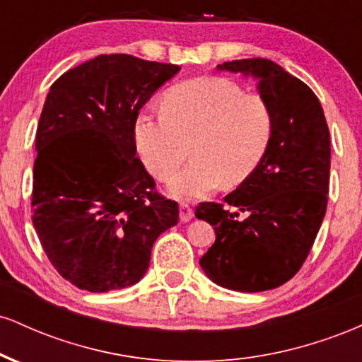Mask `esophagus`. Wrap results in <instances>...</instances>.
Instances as JSON below:
<instances>
[{"instance_id":"1","label":"esophagus","mask_w":362,"mask_h":362,"mask_svg":"<svg viewBox=\"0 0 362 362\" xmlns=\"http://www.w3.org/2000/svg\"><path fill=\"white\" fill-rule=\"evenodd\" d=\"M194 218V209L189 202H180V221H190Z\"/></svg>"}]
</instances>
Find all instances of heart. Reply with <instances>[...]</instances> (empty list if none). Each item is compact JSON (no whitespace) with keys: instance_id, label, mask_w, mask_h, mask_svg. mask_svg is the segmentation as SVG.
<instances>
[{"instance_id":"b5f03b06","label":"heart","mask_w":362,"mask_h":362,"mask_svg":"<svg viewBox=\"0 0 362 362\" xmlns=\"http://www.w3.org/2000/svg\"><path fill=\"white\" fill-rule=\"evenodd\" d=\"M272 112L257 93L238 83L201 76L173 86L163 112L144 110L136 119L138 153L149 172L167 180L194 149L192 163L170 182L178 197H204L223 184L238 187L253 175L272 138Z\"/></svg>"}]
</instances>
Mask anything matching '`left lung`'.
I'll list each match as a JSON object with an SVG mask.
<instances>
[{
    "label": "left lung",
    "mask_w": 362,
    "mask_h": 362,
    "mask_svg": "<svg viewBox=\"0 0 362 362\" xmlns=\"http://www.w3.org/2000/svg\"><path fill=\"white\" fill-rule=\"evenodd\" d=\"M218 68L259 80L274 127L259 168L224 197L233 209L218 202L195 207L216 231L199 264L223 288L259 293L296 276L313 247L328 202L330 132L313 90L274 61L250 57Z\"/></svg>",
    "instance_id": "obj_1"
}]
</instances>
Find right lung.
<instances>
[{"instance_id": "right-lung-1", "label": "right lung", "mask_w": 362, "mask_h": 362, "mask_svg": "<svg viewBox=\"0 0 362 362\" xmlns=\"http://www.w3.org/2000/svg\"><path fill=\"white\" fill-rule=\"evenodd\" d=\"M180 71L102 54L52 83L37 126L32 223L52 267L80 289L136 284L153 243L178 223L136 156L141 107Z\"/></svg>"}]
</instances>
